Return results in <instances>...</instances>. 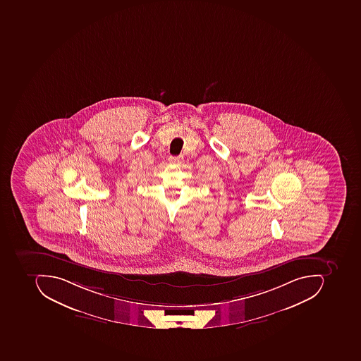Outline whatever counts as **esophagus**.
Instances as JSON below:
<instances>
[{
    "label": "esophagus",
    "instance_id": "obj_1",
    "mask_svg": "<svg viewBox=\"0 0 361 361\" xmlns=\"http://www.w3.org/2000/svg\"><path fill=\"white\" fill-rule=\"evenodd\" d=\"M183 156H170L169 161L172 164H177V165H181L183 163Z\"/></svg>",
    "mask_w": 361,
    "mask_h": 361
}]
</instances>
